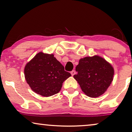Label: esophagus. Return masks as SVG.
<instances>
[{"instance_id": "obj_1", "label": "esophagus", "mask_w": 132, "mask_h": 132, "mask_svg": "<svg viewBox=\"0 0 132 132\" xmlns=\"http://www.w3.org/2000/svg\"><path fill=\"white\" fill-rule=\"evenodd\" d=\"M70 73L71 74V76H74V75H75L76 72H75V70H73V71H71V73Z\"/></svg>"}]
</instances>
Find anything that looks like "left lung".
<instances>
[{
  "mask_svg": "<svg viewBox=\"0 0 132 132\" xmlns=\"http://www.w3.org/2000/svg\"><path fill=\"white\" fill-rule=\"evenodd\" d=\"M73 76L82 91L90 97L104 93L113 80L114 70L105 59L99 56L85 57L79 60Z\"/></svg>",
  "mask_w": 132,
  "mask_h": 132,
  "instance_id": "1",
  "label": "left lung"
}]
</instances>
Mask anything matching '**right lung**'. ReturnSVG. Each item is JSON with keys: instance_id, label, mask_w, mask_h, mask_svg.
Wrapping results in <instances>:
<instances>
[{"instance_id": "right-lung-1", "label": "right lung", "mask_w": 132, "mask_h": 132, "mask_svg": "<svg viewBox=\"0 0 132 132\" xmlns=\"http://www.w3.org/2000/svg\"><path fill=\"white\" fill-rule=\"evenodd\" d=\"M24 77L32 91L44 97L58 93L62 84L71 74L53 54L43 52L37 53L27 63L24 67Z\"/></svg>"}]
</instances>
